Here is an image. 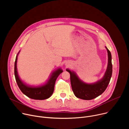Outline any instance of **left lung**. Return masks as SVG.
<instances>
[{
  "mask_svg": "<svg viewBox=\"0 0 129 129\" xmlns=\"http://www.w3.org/2000/svg\"><path fill=\"white\" fill-rule=\"evenodd\" d=\"M106 48L108 55L107 69L104 78L98 82L91 84L85 83L79 79L75 72L66 69L70 73L72 89L76 97L84 100H92L102 94L107 88L112 76V64L111 52Z\"/></svg>",
  "mask_w": 129,
  "mask_h": 129,
  "instance_id": "8db88e82",
  "label": "left lung"
}]
</instances>
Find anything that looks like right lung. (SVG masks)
Segmentation results:
<instances>
[{"instance_id":"1","label":"right lung","mask_w":129,"mask_h":129,"mask_svg":"<svg viewBox=\"0 0 129 129\" xmlns=\"http://www.w3.org/2000/svg\"><path fill=\"white\" fill-rule=\"evenodd\" d=\"M17 60V56H16L15 62V77L17 84L22 92L29 98L34 100H43L49 98L53 92L54 84L56 79L60 73L63 72V70L59 68L56 71H54L52 73V76L48 83L43 86L38 87H29L24 84L18 77L16 66Z\"/></svg>"}]
</instances>
